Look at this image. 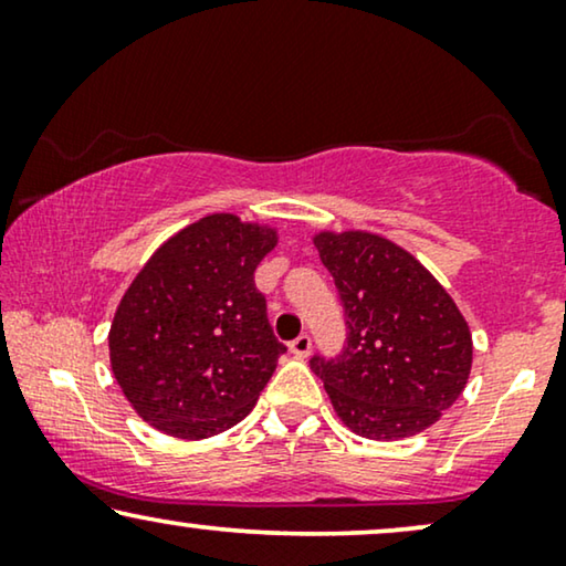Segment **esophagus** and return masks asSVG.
Masks as SVG:
<instances>
[{
  "label": "esophagus",
  "mask_w": 566,
  "mask_h": 566,
  "mask_svg": "<svg viewBox=\"0 0 566 566\" xmlns=\"http://www.w3.org/2000/svg\"><path fill=\"white\" fill-rule=\"evenodd\" d=\"M291 353L296 355V358H306L308 353H312V337L308 335H298L296 339H291Z\"/></svg>",
  "instance_id": "1"
}]
</instances>
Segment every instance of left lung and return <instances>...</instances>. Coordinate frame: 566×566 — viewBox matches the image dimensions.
Wrapping results in <instances>:
<instances>
[{
	"mask_svg": "<svg viewBox=\"0 0 566 566\" xmlns=\"http://www.w3.org/2000/svg\"><path fill=\"white\" fill-rule=\"evenodd\" d=\"M343 304L345 345L312 355L332 407L370 440L409 438L438 422L461 397L471 335L436 277L389 239L324 231L314 239Z\"/></svg>",
	"mask_w": 566,
	"mask_h": 566,
	"instance_id": "left-lung-1",
	"label": "left lung"
}]
</instances>
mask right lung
<instances>
[{"label": "right lung", "instance_id": "obj_1", "mask_svg": "<svg viewBox=\"0 0 566 566\" xmlns=\"http://www.w3.org/2000/svg\"><path fill=\"white\" fill-rule=\"evenodd\" d=\"M275 231L231 213L167 239L123 296L111 366L130 407L175 438H208L252 412L285 353L254 270Z\"/></svg>", "mask_w": 566, "mask_h": 566}]
</instances>
